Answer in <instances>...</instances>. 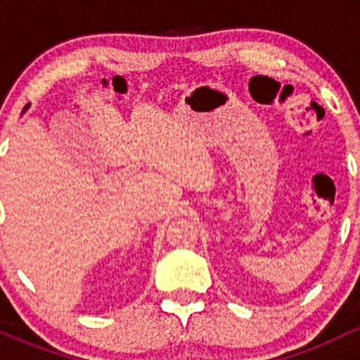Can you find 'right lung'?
<instances>
[{"label":"right lung","mask_w":360,"mask_h":360,"mask_svg":"<svg viewBox=\"0 0 360 360\" xmlns=\"http://www.w3.org/2000/svg\"><path fill=\"white\" fill-rule=\"evenodd\" d=\"M28 106H30V105H27V106H25V108H23V113H25V111H27V110H28Z\"/></svg>","instance_id":"obj_1"}]
</instances>
